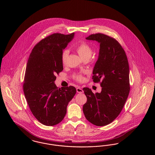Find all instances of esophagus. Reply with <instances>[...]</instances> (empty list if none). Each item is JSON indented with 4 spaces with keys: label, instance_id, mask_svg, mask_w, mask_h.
<instances>
[{
    "label": "esophagus",
    "instance_id": "esophagus-1",
    "mask_svg": "<svg viewBox=\"0 0 155 155\" xmlns=\"http://www.w3.org/2000/svg\"><path fill=\"white\" fill-rule=\"evenodd\" d=\"M76 90H77V92L78 93H79V94H82V93L84 92V91L82 90V89L80 88V87L77 88Z\"/></svg>",
    "mask_w": 155,
    "mask_h": 155
}]
</instances>
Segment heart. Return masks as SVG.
<instances>
[{
    "instance_id": "b5f03b06",
    "label": "heart",
    "mask_w": 155,
    "mask_h": 155,
    "mask_svg": "<svg viewBox=\"0 0 155 155\" xmlns=\"http://www.w3.org/2000/svg\"><path fill=\"white\" fill-rule=\"evenodd\" d=\"M75 50L82 59L87 56H91L92 52L91 46L86 42H82L77 46H76ZM68 53L69 51L67 49H65L62 52L61 59L63 64L66 63ZM74 78L78 81H81L83 80L82 76L80 74H75L74 75Z\"/></svg>"
}]
</instances>
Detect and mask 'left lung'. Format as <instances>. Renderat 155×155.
I'll use <instances>...</instances> for the list:
<instances>
[{
    "instance_id": "left-lung-1",
    "label": "left lung",
    "mask_w": 155,
    "mask_h": 155,
    "mask_svg": "<svg viewBox=\"0 0 155 155\" xmlns=\"http://www.w3.org/2000/svg\"><path fill=\"white\" fill-rule=\"evenodd\" d=\"M87 40L100 44L97 60L93 70L94 82H101V93L83 90L87 101L83 106L85 118L96 126L111 123L122 110L129 95V65L125 52L114 38L103 34H92Z\"/></svg>"
}]
</instances>
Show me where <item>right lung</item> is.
Instances as JSON below:
<instances>
[{
	"mask_svg": "<svg viewBox=\"0 0 155 155\" xmlns=\"http://www.w3.org/2000/svg\"><path fill=\"white\" fill-rule=\"evenodd\" d=\"M74 36V33L53 34L38 42L30 54L23 90L32 113L44 125L53 126L60 123L76 93L73 86L59 88L54 84L56 75L63 70V50Z\"/></svg>",
	"mask_w": 155,
	"mask_h": 155,
	"instance_id": "1",
	"label": "right lung"
}]
</instances>
